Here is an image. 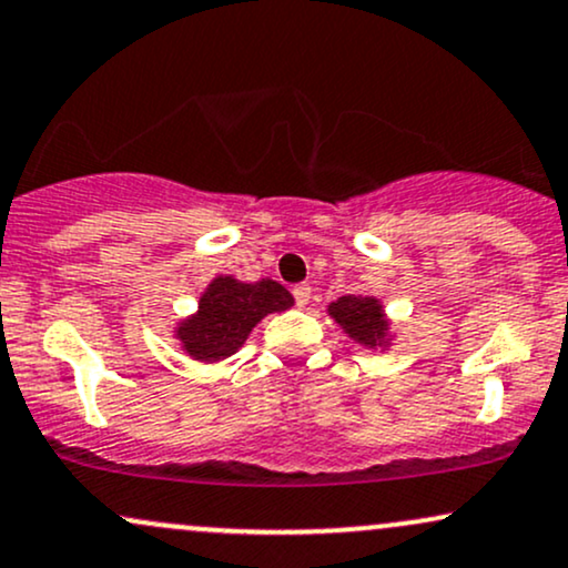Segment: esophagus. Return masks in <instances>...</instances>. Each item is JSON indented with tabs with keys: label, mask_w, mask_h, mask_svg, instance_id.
<instances>
[{
	"label": "esophagus",
	"mask_w": 568,
	"mask_h": 568,
	"mask_svg": "<svg viewBox=\"0 0 568 568\" xmlns=\"http://www.w3.org/2000/svg\"><path fill=\"white\" fill-rule=\"evenodd\" d=\"M293 298H296V304L298 306H306L310 304V298H312V288L310 285H296V288H293Z\"/></svg>",
	"instance_id": "obj_1"
}]
</instances>
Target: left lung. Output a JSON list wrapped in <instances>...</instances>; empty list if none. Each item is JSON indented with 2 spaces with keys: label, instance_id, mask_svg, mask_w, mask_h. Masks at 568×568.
<instances>
[{
  "label": "left lung",
  "instance_id": "1",
  "mask_svg": "<svg viewBox=\"0 0 568 568\" xmlns=\"http://www.w3.org/2000/svg\"><path fill=\"white\" fill-rule=\"evenodd\" d=\"M327 314L354 344L365 349H392L394 331L392 320L386 317L384 302L367 293H349L327 304Z\"/></svg>",
  "mask_w": 568,
  "mask_h": 568
}]
</instances>
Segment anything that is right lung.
<instances>
[{
	"mask_svg": "<svg viewBox=\"0 0 568 568\" xmlns=\"http://www.w3.org/2000/svg\"><path fill=\"white\" fill-rule=\"evenodd\" d=\"M293 296L275 280L243 283L216 275L197 298V310L174 325V338L190 359L214 365L235 354L266 314L285 312Z\"/></svg>",
	"mask_w": 568,
	"mask_h": 568,
	"instance_id": "1",
	"label": "right lung"
}]
</instances>
